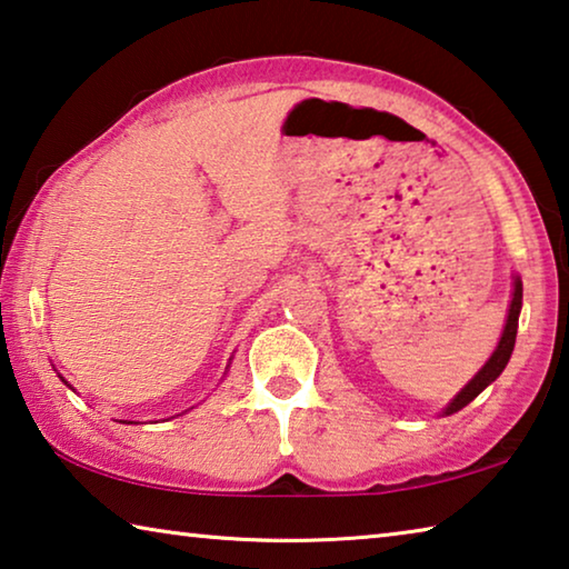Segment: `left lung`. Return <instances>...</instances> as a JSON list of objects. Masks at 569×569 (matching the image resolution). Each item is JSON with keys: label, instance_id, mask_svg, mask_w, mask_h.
Instances as JSON below:
<instances>
[{"label": "left lung", "instance_id": "obj_1", "mask_svg": "<svg viewBox=\"0 0 569 569\" xmlns=\"http://www.w3.org/2000/svg\"><path fill=\"white\" fill-rule=\"evenodd\" d=\"M519 308H522V281H515V296H512V306H509V316H507V326H505V333L502 339H499L497 351L492 353V359H489L485 366H481V371L477 373L475 379H471L465 389L457 393V399L449 403L445 409V413H455L459 409H465L469 401H475L481 391H485L489 383H492L499 373L505 371V366L509 361V356H512L515 349V339H517V323H519Z\"/></svg>", "mask_w": 569, "mask_h": 569}]
</instances>
